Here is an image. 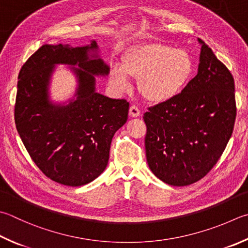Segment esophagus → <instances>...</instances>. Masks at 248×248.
I'll return each mask as SVG.
<instances>
[{"label":"esophagus","mask_w":248,"mask_h":248,"mask_svg":"<svg viewBox=\"0 0 248 248\" xmlns=\"http://www.w3.org/2000/svg\"><path fill=\"white\" fill-rule=\"evenodd\" d=\"M129 114L130 116H133V118H137V116L140 115V110L137 106H132L129 108Z\"/></svg>","instance_id":"obj_1"}]
</instances>
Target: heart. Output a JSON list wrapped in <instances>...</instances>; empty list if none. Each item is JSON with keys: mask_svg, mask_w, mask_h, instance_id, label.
Listing matches in <instances>:
<instances>
[{"mask_svg": "<svg viewBox=\"0 0 248 248\" xmlns=\"http://www.w3.org/2000/svg\"><path fill=\"white\" fill-rule=\"evenodd\" d=\"M193 60L188 51L158 42L135 45L125 51L120 66L109 72L111 85L127 90L128 78L138 80V90L147 100L164 102L178 96L193 74Z\"/></svg>", "mask_w": 248, "mask_h": 248, "instance_id": "b5f03b06", "label": "heart"}]
</instances>
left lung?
Listing matches in <instances>:
<instances>
[{"mask_svg":"<svg viewBox=\"0 0 248 248\" xmlns=\"http://www.w3.org/2000/svg\"><path fill=\"white\" fill-rule=\"evenodd\" d=\"M202 44L199 71L178 96L148 108L144 138L148 165L170 186H189L216 165L236 116L234 78Z\"/></svg>","mask_w":248,"mask_h":248,"instance_id":"obj_1","label":"left lung"}]
</instances>
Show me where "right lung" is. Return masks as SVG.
I'll return each instance as SVG.
<instances>
[{"label": "right lung", "instance_id": "obj_1", "mask_svg": "<svg viewBox=\"0 0 248 248\" xmlns=\"http://www.w3.org/2000/svg\"><path fill=\"white\" fill-rule=\"evenodd\" d=\"M90 46L43 45L23 63L18 76L15 123L32 161L58 184L78 186L106 170L112 138L126 123L129 104L95 92V77L107 76L100 58L90 59ZM78 64L77 99L68 106L51 105L47 86L53 64Z\"/></svg>", "mask_w": 248, "mask_h": 248}]
</instances>
